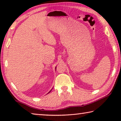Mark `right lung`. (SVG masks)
Here are the masks:
<instances>
[{"label":"right lung","mask_w":121,"mask_h":121,"mask_svg":"<svg viewBox=\"0 0 121 121\" xmlns=\"http://www.w3.org/2000/svg\"><path fill=\"white\" fill-rule=\"evenodd\" d=\"M51 91H50V92H48V93H50V92H51Z\"/></svg>","instance_id":"add662e5"}]
</instances>
